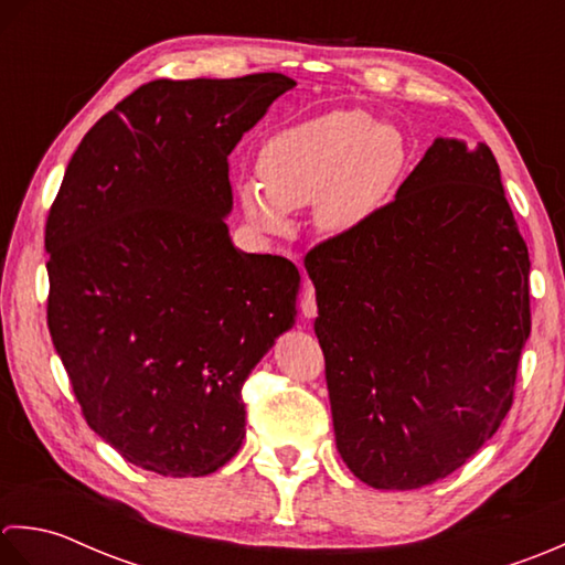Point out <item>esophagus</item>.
<instances>
[{"label":"esophagus","instance_id":"1","mask_svg":"<svg viewBox=\"0 0 565 565\" xmlns=\"http://www.w3.org/2000/svg\"><path fill=\"white\" fill-rule=\"evenodd\" d=\"M302 315L307 319H315L317 317V295H315V287L309 282V278H305V295H302Z\"/></svg>","mask_w":565,"mask_h":565}]
</instances>
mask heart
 Listing matches in <instances>:
<instances>
[{"label": "heart", "mask_w": 565, "mask_h": 565, "mask_svg": "<svg viewBox=\"0 0 565 565\" xmlns=\"http://www.w3.org/2000/svg\"><path fill=\"white\" fill-rule=\"evenodd\" d=\"M405 166V146L363 109H337L278 131L258 153V182L238 188L253 226L285 232L287 212L317 202V222L331 234L361 228Z\"/></svg>", "instance_id": "obj_1"}]
</instances>
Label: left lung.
<instances>
[{
	"label": "left lung",
	"mask_w": 565,
	"mask_h": 565,
	"mask_svg": "<svg viewBox=\"0 0 565 565\" xmlns=\"http://www.w3.org/2000/svg\"><path fill=\"white\" fill-rule=\"evenodd\" d=\"M305 268L343 463L380 490L451 476L508 417L532 331L529 250L490 148L436 138L393 202Z\"/></svg>",
	"instance_id": "1"
}]
</instances>
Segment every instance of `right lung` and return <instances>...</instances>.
Segmentation results:
<instances>
[{"instance_id":"obj_1","label":"right lung","mask_w":565,"mask_h":565,"mask_svg":"<svg viewBox=\"0 0 565 565\" xmlns=\"http://www.w3.org/2000/svg\"><path fill=\"white\" fill-rule=\"evenodd\" d=\"M280 73L153 79L77 146L45 222L49 329L83 417L124 460L210 476L246 436V377L295 324L299 270L228 238V153Z\"/></svg>"}]
</instances>
